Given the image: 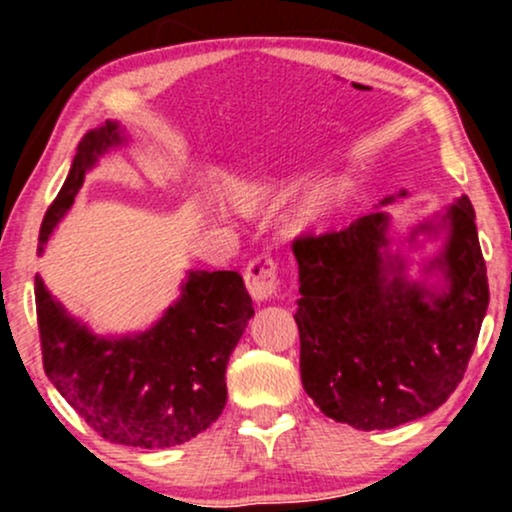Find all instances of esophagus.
<instances>
[{
    "instance_id": "1",
    "label": "esophagus",
    "mask_w": 512,
    "mask_h": 512,
    "mask_svg": "<svg viewBox=\"0 0 512 512\" xmlns=\"http://www.w3.org/2000/svg\"><path fill=\"white\" fill-rule=\"evenodd\" d=\"M245 286L255 301H272L279 291V269L272 257L260 255L245 267Z\"/></svg>"
}]
</instances>
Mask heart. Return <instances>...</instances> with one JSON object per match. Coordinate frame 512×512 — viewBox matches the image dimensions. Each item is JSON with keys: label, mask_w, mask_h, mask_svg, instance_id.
<instances>
[{"label": "heart", "mask_w": 512, "mask_h": 512, "mask_svg": "<svg viewBox=\"0 0 512 512\" xmlns=\"http://www.w3.org/2000/svg\"><path fill=\"white\" fill-rule=\"evenodd\" d=\"M286 187L289 185L284 180L262 175V178H245L233 182L231 195L243 207H257V204H267L279 199L286 192ZM334 207H337V187L332 182H317V185L308 187L291 204L284 216V228L291 233L310 231V228H317L322 221H327V216L332 214Z\"/></svg>", "instance_id": "heart-1"}]
</instances>
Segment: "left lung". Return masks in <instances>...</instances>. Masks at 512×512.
<instances>
[{
	"label": "left lung",
	"instance_id": "obj_1",
	"mask_svg": "<svg viewBox=\"0 0 512 512\" xmlns=\"http://www.w3.org/2000/svg\"><path fill=\"white\" fill-rule=\"evenodd\" d=\"M440 226L448 243L426 267L443 272L440 293L404 279V262L387 252L383 209L293 240L301 380L330 419L361 431L395 428L431 414L460 385L489 308V279L472 202L460 197L414 236Z\"/></svg>",
	"mask_w": 512,
	"mask_h": 512
}]
</instances>
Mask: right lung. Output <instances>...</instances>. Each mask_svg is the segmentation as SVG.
I'll list each match as a JSON object with an SVG mask.
<instances>
[{
	"label": "right lung",
	"mask_w": 512,
	"mask_h": 512,
	"mask_svg": "<svg viewBox=\"0 0 512 512\" xmlns=\"http://www.w3.org/2000/svg\"><path fill=\"white\" fill-rule=\"evenodd\" d=\"M117 122L79 142L60 195L45 211L40 248L72 209L98 156L125 144ZM43 366L86 424L132 448H170L207 431L226 407L228 356L255 315L238 272H190L182 296L154 327L132 337H96L35 276Z\"/></svg>",
	"instance_id": "add662e5"
}]
</instances>
